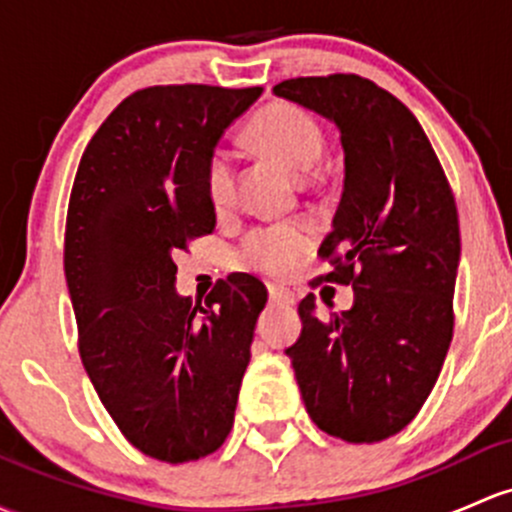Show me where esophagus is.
<instances>
[{"label": "esophagus", "mask_w": 512, "mask_h": 512, "mask_svg": "<svg viewBox=\"0 0 512 512\" xmlns=\"http://www.w3.org/2000/svg\"><path fill=\"white\" fill-rule=\"evenodd\" d=\"M267 292H270V301L274 304H294V294L279 284H267Z\"/></svg>", "instance_id": "obj_1"}]
</instances>
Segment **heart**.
I'll return each mask as SVG.
<instances>
[{"mask_svg": "<svg viewBox=\"0 0 512 512\" xmlns=\"http://www.w3.org/2000/svg\"><path fill=\"white\" fill-rule=\"evenodd\" d=\"M252 139L260 149L294 171H309L324 152V132L314 117L297 105L277 102L262 110L252 122ZM206 188L213 211L230 213L238 201V174L228 149H215L206 166ZM314 233L301 220L272 223L247 233L240 247L242 265L265 274H287L306 255Z\"/></svg>", "mask_w": 512, "mask_h": 512, "instance_id": "1", "label": "heart"}]
</instances>
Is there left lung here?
Instances as JSON below:
<instances>
[{
	"mask_svg": "<svg viewBox=\"0 0 512 512\" xmlns=\"http://www.w3.org/2000/svg\"><path fill=\"white\" fill-rule=\"evenodd\" d=\"M274 95L341 129L346 179L321 242L326 282L353 284L348 311L321 319L301 299L287 348L306 412L351 444L402 432L437 383L451 333L461 238L454 193L417 117L353 73L292 78Z\"/></svg>",
	"mask_w": 512,
	"mask_h": 512,
	"instance_id": "left-lung-1",
	"label": "left lung"
}]
</instances>
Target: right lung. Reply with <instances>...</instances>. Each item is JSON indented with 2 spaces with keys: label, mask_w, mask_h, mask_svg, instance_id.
<instances>
[{
  "label": "right lung",
  "mask_w": 512,
  "mask_h": 512,
  "mask_svg": "<svg viewBox=\"0 0 512 512\" xmlns=\"http://www.w3.org/2000/svg\"><path fill=\"white\" fill-rule=\"evenodd\" d=\"M260 93L137 90L93 134L73 181L63 267L80 360L129 444L166 464L228 439L267 304L250 274L215 284L206 306L174 287L176 252L215 228L208 159Z\"/></svg>",
  "instance_id": "add662e5"
}]
</instances>
